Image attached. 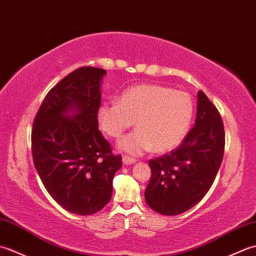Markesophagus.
I'll return each mask as SVG.
<instances>
[{
  "label": "esophagus",
  "instance_id": "1",
  "mask_svg": "<svg viewBox=\"0 0 256 256\" xmlns=\"http://www.w3.org/2000/svg\"><path fill=\"white\" fill-rule=\"evenodd\" d=\"M122 160H123V162H124L125 165L133 164V162H136V160L133 158V157H130V156H126V155H124V156L122 157Z\"/></svg>",
  "mask_w": 256,
  "mask_h": 256
}]
</instances>
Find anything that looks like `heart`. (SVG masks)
<instances>
[{"mask_svg": "<svg viewBox=\"0 0 256 256\" xmlns=\"http://www.w3.org/2000/svg\"><path fill=\"white\" fill-rule=\"evenodd\" d=\"M194 106L187 92L162 84H138L123 91L118 103H103L98 123L108 136L118 140L136 121L138 130L118 146L133 155L154 150L166 153L180 144L192 122Z\"/></svg>", "mask_w": 256, "mask_h": 256, "instance_id": "b5f03b06", "label": "heart"}]
</instances>
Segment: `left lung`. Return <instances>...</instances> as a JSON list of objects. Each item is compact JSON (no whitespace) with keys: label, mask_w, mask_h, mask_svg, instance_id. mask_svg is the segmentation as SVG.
I'll return each instance as SVG.
<instances>
[{"label":"left lung","mask_w":256,"mask_h":256,"mask_svg":"<svg viewBox=\"0 0 256 256\" xmlns=\"http://www.w3.org/2000/svg\"><path fill=\"white\" fill-rule=\"evenodd\" d=\"M197 118L182 143L150 160L146 202L154 211L176 216L192 208L209 192L224 154L226 134L218 108L198 92Z\"/></svg>","instance_id":"left-lung-1"}]
</instances>
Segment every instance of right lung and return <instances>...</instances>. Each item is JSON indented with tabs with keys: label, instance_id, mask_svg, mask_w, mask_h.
<instances>
[{
	"label": "right lung",
	"instance_id": "1",
	"mask_svg": "<svg viewBox=\"0 0 256 256\" xmlns=\"http://www.w3.org/2000/svg\"><path fill=\"white\" fill-rule=\"evenodd\" d=\"M106 70L80 67L50 90L32 128L36 170L54 200L72 214L89 216L112 197V180L122 167L98 128L100 82ZM78 112L66 116L68 110Z\"/></svg>",
	"mask_w": 256,
	"mask_h": 256
}]
</instances>
